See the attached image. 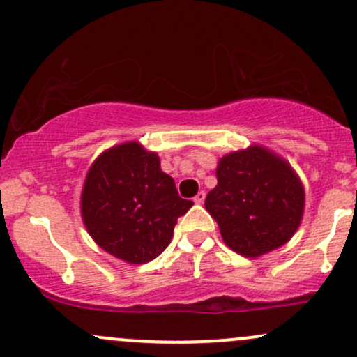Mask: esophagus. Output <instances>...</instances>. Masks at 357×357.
Masks as SVG:
<instances>
[{
    "label": "esophagus",
    "instance_id": "esophagus-1",
    "mask_svg": "<svg viewBox=\"0 0 357 357\" xmlns=\"http://www.w3.org/2000/svg\"><path fill=\"white\" fill-rule=\"evenodd\" d=\"M204 198H206V192H204V191H199L198 195L195 196V199H192V202H195L196 204H202V203L204 202Z\"/></svg>",
    "mask_w": 357,
    "mask_h": 357
}]
</instances>
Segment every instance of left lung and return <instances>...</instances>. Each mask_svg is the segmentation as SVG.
I'll return each instance as SVG.
<instances>
[{
    "instance_id": "8db88e82",
    "label": "left lung",
    "mask_w": 357,
    "mask_h": 357,
    "mask_svg": "<svg viewBox=\"0 0 357 357\" xmlns=\"http://www.w3.org/2000/svg\"><path fill=\"white\" fill-rule=\"evenodd\" d=\"M218 184L204 208L233 252L255 258L294 236L304 215V186L292 166L272 151L250 146L220 159Z\"/></svg>"
}]
</instances>
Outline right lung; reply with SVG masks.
Segmentation results:
<instances>
[{"label": "right lung", "mask_w": 357, "mask_h": 357, "mask_svg": "<svg viewBox=\"0 0 357 357\" xmlns=\"http://www.w3.org/2000/svg\"><path fill=\"white\" fill-rule=\"evenodd\" d=\"M192 202L179 198L158 154L130 141L104 151L82 190V220L102 250L127 264L161 255Z\"/></svg>", "instance_id": "add662e5"}]
</instances>
